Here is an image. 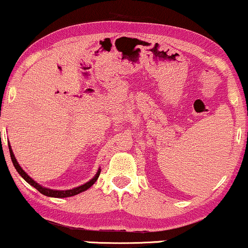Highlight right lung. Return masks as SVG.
<instances>
[{
    "label": "right lung",
    "mask_w": 248,
    "mask_h": 248,
    "mask_svg": "<svg viewBox=\"0 0 248 248\" xmlns=\"http://www.w3.org/2000/svg\"><path fill=\"white\" fill-rule=\"evenodd\" d=\"M9 152H10V156H11L12 163H14V166H15V168H16V170L18 171V173H19V175H20L21 177H23V178L25 179L26 182L29 183L30 185H32L33 187L38 189L40 193L46 195V197H51V198H68V197H73V195H77V194H79V193H81V192L86 191V189L90 188L91 186L93 185L94 183L96 182L97 178H99L100 172H101V169H99V170H97L96 175L94 176L93 178H92V179L90 180V182L85 183L84 185H80V186H78V187H75V188H72V189H65V191H59V189L47 188V187H44V186L39 185L38 183L34 182V180L31 178V177H30L29 175H27L25 171L23 170V168H21V167L19 166V164H18L16 157H15V155H14V152H12V149H11L10 143H9Z\"/></svg>",
    "instance_id": "1"
}]
</instances>
